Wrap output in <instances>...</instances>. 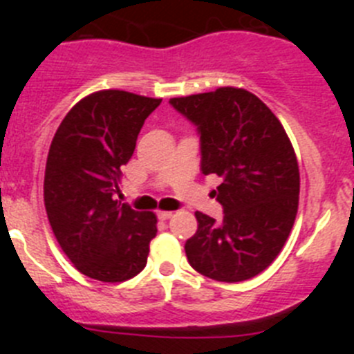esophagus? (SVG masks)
<instances>
[{
	"mask_svg": "<svg viewBox=\"0 0 354 354\" xmlns=\"http://www.w3.org/2000/svg\"><path fill=\"white\" fill-rule=\"evenodd\" d=\"M158 218H159V220H170V218H174V212H171V211H159Z\"/></svg>",
	"mask_w": 354,
	"mask_h": 354,
	"instance_id": "1",
	"label": "esophagus"
}]
</instances>
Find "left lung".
I'll use <instances>...</instances> for the list:
<instances>
[{
  "mask_svg": "<svg viewBox=\"0 0 354 354\" xmlns=\"http://www.w3.org/2000/svg\"><path fill=\"white\" fill-rule=\"evenodd\" d=\"M170 104L198 127L202 174L221 177L223 220L195 212L187 261L218 282L257 277L282 252L298 214L299 168L286 129L257 95L236 86L174 97Z\"/></svg>",
  "mask_w": 354,
  "mask_h": 354,
  "instance_id": "obj_1",
  "label": "left lung"
}]
</instances>
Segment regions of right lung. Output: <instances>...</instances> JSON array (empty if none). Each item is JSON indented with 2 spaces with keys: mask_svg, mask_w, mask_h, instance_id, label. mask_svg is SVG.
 Wrapping results in <instances>:
<instances>
[{
  "mask_svg": "<svg viewBox=\"0 0 354 354\" xmlns=\"http://www.w3.org/2000/svg\"><path fill=\"white\" fill-rule=\"evenodd\" d=\"M161 99L99 90L65 115L49 147L44 205L53 234L80 273L117 283L145 268L158 216L113 198L143 122Z\"/></svg>",
  "mask_w": 354,
  "mask_h": 354,
  "instance_id": "1",
  "label": "right lung"
}]
</instances>
